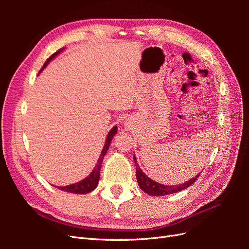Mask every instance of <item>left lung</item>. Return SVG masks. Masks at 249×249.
Here are the masks:
<instances>
[{
  "mask_svg": "<svg viewBox=\"0 0 249 249\" xmlns=\"http://www.w3.org/2000/svg\"><path fill=\"white\" fill-rule=\"evenodd\" d=\"M134 162H135V164H136V177H137V182H138L139 187L145 193H147L149 195H153V196H163V195H167V194L177 193L178 191H182L196 182L198 177L200 176V173H199V175L189 179L188 182L178 185V186H166V185H162V184L155 182V180H153L152 178H149L144 172H142V170L138 166L135 156H134Z\"/></svg>",
  "mask_w": 249,
  "mask_h": 249,
  "instance_id": "obj_1",
  "label": "left lung"
}]
</instances>
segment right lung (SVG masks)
I'll return each instance as SVG.
<instances>
[{
	"mask_svg": "<svg viewBox=\"0 0 249 249\" xmlns=\"http://www.w3.org/2000/svg\"><path fill=\"white\" fill-rule=\"evenodd\" d=\"M63 50V49H62ZM62 50H59L58 52L54 53L46 62H44L42 69L40 70V71L44 69L48 65V63L51 61V60L53 58H55L56 55H58L60 52H61ZM39 71V72H40ZM117 133V126H113L112 130L109 132L108 136H107V139H106V142H105V146L102 150L101 153V156L99 158V160H97V164L95 165L94 169L92 170V172L90 173V175L84 178L83 180H80V182L76 183V184H72V185H69V186H64V187H57L59 188L60 190L62 191H65V192H71V193H76V194H86V193H89L91 192L92 190H94L97 184H99V179H100V173H101V166H102V162H103V159H104V156L107 154V150L110 146V143L113 139V137L115 136V134Z\"/></svg>",
	"mask_w": 249,
	"mask_h": 249,
	"instance_id": "1",
	"label": "right lung"
}]
</instances>
